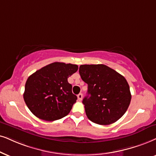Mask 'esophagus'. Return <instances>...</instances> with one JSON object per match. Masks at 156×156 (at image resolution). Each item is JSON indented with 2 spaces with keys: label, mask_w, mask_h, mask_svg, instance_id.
I'll list each match as a JSON object with an SVG mask.
<instances>
[{
  "label": "esophagus",
  "mask_w": 156,
  "mask_h": 156,
  "mask_svg": "<svg viewBox=\"0 0 156 156\" xmlns=\"http://www.w3.org/2000/svg\"><path fill=\"white\" fill-rule=\"evenodd\" d=\"M77 96H78V99L79 100V101H81L82 98H83V94H79Z\"/></svg>",
  "instance_id": "1"
}]
</instances>
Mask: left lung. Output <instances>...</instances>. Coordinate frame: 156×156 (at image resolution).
I'll use <instances>...</instances> for the list:
<instances>
[{
    "label": "left lung",
    "mask_w": 156,
    "mask_h": 156,
    "mask_svg": "<svg viewBox=\"0 0 156 156\" xmlns=\"http://www.w3.org/2000/svg\"><path fill=\"white\" fill-rule=\"evenodd\" d=\"M79 73L88 84V96L83 104L88 119L101 125H111L119 119L131 101L125 77L103 64L81 65Z\"/></svg>",
    "instance_id": "obj_1"
}]
</instances>
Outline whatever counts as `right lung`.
I'll list each match as a JSON object with an SVG mask.
<instances>
[{
    "instance_id": "right-lung-1",
    "label": "right lung",
    "mask_w": 156,
    "mask_h": 156,
    "mask_svg": "<svg viewBox=\"0 0 156 156\" xmlns=\"http://www.w3.org/2000/svg\"><path fill=\"white\" fill-rule=\"evenodd\" d=\"M78 69L77 65L55 62L29 77L23 99L34 115L45 121H55L68 115L77 100L68 78Z\"/></svg>"
}]
</instances>
